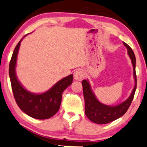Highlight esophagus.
I'll return each mask as SVG.
<instances>
[{
  "label": "esophagus",
  "instance_id": "esophagus-1",
  "mask_svg": "<svg viewBox=\"0 0 147 147\" xmlns=\"http://www.w3.org/2000/svg\"><path fill=\"white\" fill-rule=\"evenodd\" d=\"M84 72L81 69H79V70H76L74 73V78H75V80L78 81H82V79L84 78Z\"/></svg>",
  "mask_w": 147,
  "mask_h": 147
}]
</instances>
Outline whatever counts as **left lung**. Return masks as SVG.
I'll return each mask as SVG.
<instances>
[{
  "label": "left lung",
  "mask_w": 147,
  "mask_h": 147,
  "mask_svg": "<svg viewBox=\"0 0 147 147\" xmlns=\"http://www.w3.org/2000/svg\"><path fill=\"white\" fill-rule=\"evenodd\" d=\"M123 43L127 48L128 54H129L133 64L135 86L133 88L131 95L126 101L117 106H111L105 105V104L99 102L98 99L96 98L95 94L91 90L90 85L88 83V81L86 80V79L82 81L84 97V100H85V113L87 117L94 123H97L99 124H107V123L113 122V121L122 117L129 109L133 97H134L135 92H136V87H137V77H136V57H135L134 52L131 48V47L124 42H123Z\"/></svg>",
  "instance_id": "8db88e82"
}]
</instances>
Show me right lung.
Masks as SVG:
<instances>
[{
    "instance_id": "right-lung-1",
    "label": "right lung",
    "mask_w": 147,
    "mask_h": 147,
    "mask_svg": "<svg viewBox=\"0 0 147 147\" xmlns=\"http://www.w3.org/2000/svg\"><path fill=\"white\" fill-rule=\"evenodd\" d=\"M22 39L16 45L9 62V75L13 95L18 107L28 115L38 119H48L59 110L62 93L72 84L73 75H68L61 79L50 90L43 93L35 94L27 90L18 82L15 71L18 52Z\"/></svg>"
}]
</instances>
